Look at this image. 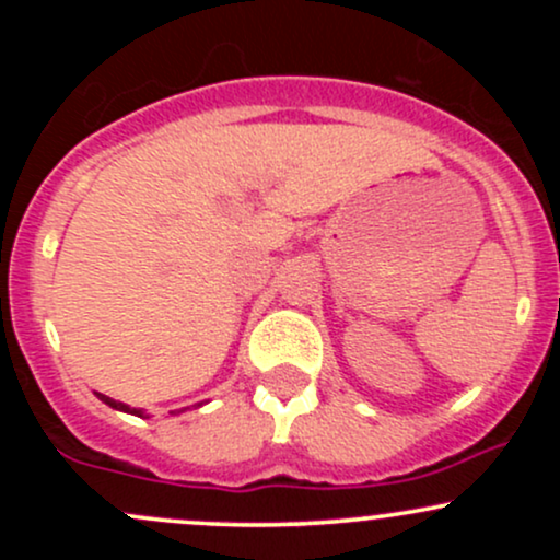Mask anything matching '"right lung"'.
Masks as SVG:
<instances>
[{
    "mask_svg": "<svg viewBox=\"0 0 560 560\" xmlns=\"http://www.w3.org/2000/svg\"><path fill=\"white\" fill-rule=\"evenodd\" d=\"M96 397H100V400L105 402V405H110V408H115V410H124V413H133V416H144V410H141V408H128V405H124V402H115L113 397L100 395V392H96ZM178 413H182V410H178Z\"/></svg>",
    "mask_w": 560,
    "mask_h": 560,
    "instance_id": "add662e5",
    "label": "right lung"
}]
</instances>
